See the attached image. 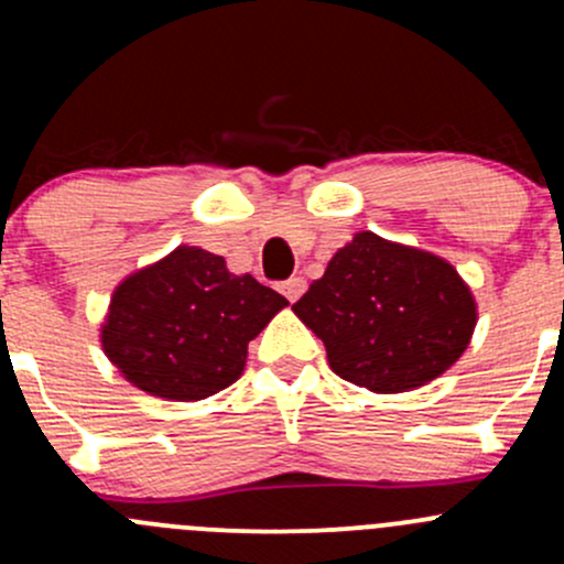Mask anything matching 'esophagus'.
I'll use <instances>...</instances> for the list:
<instances>
[{"mask_svg": "<svg viewBox=\"0 0 564 564\" xmlns=\"http://www.w3.org/2000/svg\"><path fill=\"white\" fill-rule=\"evenodd\" d=\"M281 292L289 303H294V300H300V294L305 292V281L303 278H289V281L281 283Z\"/></svg>", "mask_w": 564, "mask_h": 564, "instance_id": "esophagus-1", "label": "esophagus"}]
</instances>
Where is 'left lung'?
<instances>
[{"label":"left lung","mask_w":564,"mask_h":564,"mask_svg":"<svg viewBox=\"0 0 564 564\" xmlns=\"http://www.w3.org/2000/svg\"><path fill=\"white\" fill-rule=\"evenodd\" d=\"M292 311L322 338L329 368L373 392H403L464 355L477 311L445 259L360 231Z\"/></svg>","instance_id":"left-lung-1"}]
</instances>
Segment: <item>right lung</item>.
I'll return each instance as SVG.
<instances>
[{"label": "right lung", "instance_id": "obj_1", "mask_svg": "<svg viewBox=\"0 0 564 564\" xmlns=\"http://www.w3.org/2000/svg\"><path fill=\"white\" fill-rule=\"evenodd\" d=\"M286 305L224 256L180 246L124 278L104 324V351L128 382L169 401H198L237 382L248 344Z\"/></svg>", "mask_w": 564, "mask_h": 564}]
</instances>
